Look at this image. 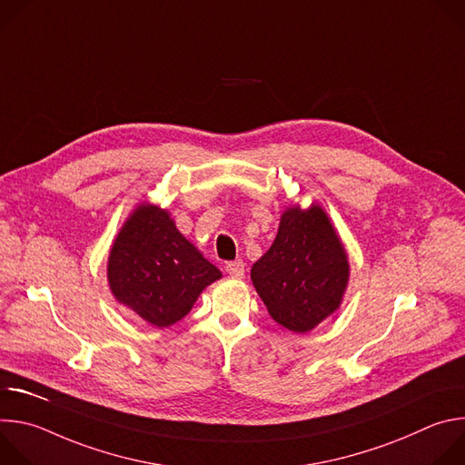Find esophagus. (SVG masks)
I'll use <instances>...</instances> for the list:
<instances>
[{
	"label": "esophagus",
	"instance_id": "1",
	"mask_svg": "<svg viewBox=\"0 0 465 465\" xmlns=\"http://www.w3.org/2000/svg\"><path fill=\"white\" fill-rule=\"evenodd\" d=\"M244 261L242 259H235V261H230L226 264V272L232 276V278H242L244 276Z\"/></svg>",
	"mask_w": 465,
	"mask_h": 465
}]
</instances>
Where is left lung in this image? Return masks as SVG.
<instances>
[{"instance_id":"8db88e82","label":"left lung","mask_w":465,"mask_h":465,"mask_svg":"<svg viewBox=\"0 0 465 465\" xmlns=\"http://www.w3.org/2000/svg\"><path fill=\"white\" fill-rule=\"evenodd\" d=\"M252 283L269 314L294 333H307L333 314L350 282L344 244L318 206L283 212L278 235L252 267Z\"/></svg>"}]
</instances>
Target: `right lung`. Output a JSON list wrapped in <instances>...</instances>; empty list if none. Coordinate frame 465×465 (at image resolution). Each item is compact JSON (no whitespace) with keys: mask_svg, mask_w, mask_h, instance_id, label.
I'll use <instances>...</instances> for the list:
<instances>
[{"mask_svg":"<svg viewBox=\"0 0 465 465\" xmlns=\"http://www.w3.org/2000/svg\"><path fill=\"white\" fill-rule=\"evenodd\" d=\"M223 274L178 230L167 210L140 204L108 255L114 298L156 327L182 320Z\"/></svg>","mask_w":465,"mask_h":465,"instance_id":"obj_1","label":"right lung"}]
</instances>
